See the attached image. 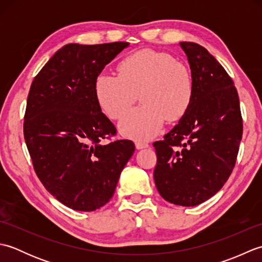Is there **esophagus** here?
Returning a JSON list of instances; mask_svg holds the SVG:
<instances>
[{
	"mask_svg": "<svg viewBox=\"0 0 262 262\" xmlns=\"http://www.w3.org/2000/svg\"><path fill=\"white\" fill-rule=\"evenodd\" d=\"M135 145H136V148H137V149L146 148V147H148V146H149L147 143H145V142H138V141L135 143Z\"/></svg>",
	"mask_w": 262,
	"mask_h": 262,
	"instance_id": "34e87169",
	"label": "esophagus"
}]
</instances>
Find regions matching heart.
Instances as JSON below:
<instances>
[{
  "mask_svg": "<svg viewBox=\"0 0 262 262\" xmlns=\"http://www.w3.org/2000/svg\"><path fill=\"white\" fill-rule=\"evenodd\" d=\"M118 75L100 73L94 81V94L103 113L119 119L136 101L143 103L122 118V135L138 142L157 136L165 120L176 121L187 114L193 99L190 70L171 55L151 49L122 58Z\"/></svg>",
  "mask_w": 262,
  "mask_h": 262,
  "instance_id": "obj_1",
  "label": "heart"
}]
</instances>
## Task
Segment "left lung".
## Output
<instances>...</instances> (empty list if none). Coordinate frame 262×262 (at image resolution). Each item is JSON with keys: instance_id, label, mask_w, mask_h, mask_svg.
Wrapping results in <instances>:
<instances>
[{"instance_id": "8db88e82", "label": "left lung", "mask_w": 262, "mask_h": 262, "mask_svg": "<svg viewBox=\"0 0 262 262\" xmlns=\"http://www.w3.org/2000/svg\"><path fill=\"white\" fill-rule=\"evenodd\" d=\"M194 85L190 108L153 143L154 181L166 202L196 206L213 197L229 179L243 133L240 100L230 75L198 43L180 42Z\"/></svg>"}]
</instances>
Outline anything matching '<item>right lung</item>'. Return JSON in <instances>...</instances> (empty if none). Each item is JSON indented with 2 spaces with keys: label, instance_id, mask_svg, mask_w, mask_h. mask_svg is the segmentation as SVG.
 <instances>
[{
  "label": "right lung",
  "instance_id": "obj_1",
  "mask_svg": "<svg viewBox=\"0 0 262 262\" xmlns=\"http://www.w3.org/2000/svg\"><path fill=\"white\" fill-rule=\"evenodd\" d=\"M129 43H69L33 79L24 135L39 180L58 202L92 211L114 196L135 151L132 141L102 143L116 128L101 113L94 81Z\"/></svg>",
  "mask_w": 262,
  "mask_h": 262
}]
</instances>
